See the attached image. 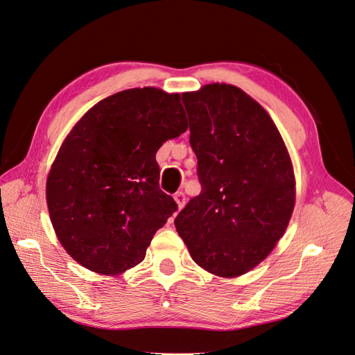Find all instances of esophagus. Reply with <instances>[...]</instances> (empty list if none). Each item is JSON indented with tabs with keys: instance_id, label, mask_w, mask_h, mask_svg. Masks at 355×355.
Masks as SVG:
<instances>
[{
	"instance_id": "esophagus-1",
	"label": "esophagus",
	"mask_w": 355,
	"mask_h": 355,
	"mask_svg": "<svg viewBox=\"0 0 355 355\" xmlns=\"http://www.w3.org/2000/svg\"><path fill=\"white\" fill-rule=\"evenodd\" d=\"M175 201H176V204H178V207H179V209H184L185 202H187V197H185L184 192H182V191H178L176 194H175Z\"/></svg>"
}]
</instances>
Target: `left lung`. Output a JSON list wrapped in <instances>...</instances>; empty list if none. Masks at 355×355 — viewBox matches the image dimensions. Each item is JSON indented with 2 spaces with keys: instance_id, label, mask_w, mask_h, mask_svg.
<instances>
[{
  "instance_id": "1",
  "label": "left lung",
  "mask_w": 355,
  "mask_h": 355,
  "mask_svg": "<svg viewBox=\"0 0 355 355\" xmlns=\"http://www.w3.org/2000/svg\"><path fill=\"white\" fill-rule=\"evenodd\" d=\"M200 196L176 219L178 234L204 270L239 277L283 237L295 207V175L271 116L230 84L182 94Z\"/></svg>"
}]
</instances>
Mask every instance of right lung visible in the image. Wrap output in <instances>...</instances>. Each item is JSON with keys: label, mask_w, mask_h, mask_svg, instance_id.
<instances>
[{"label": "right lung", "mask_w": 355, "mask_h": 355, "mask_svg": "<svg viewBox=\"0 0 355 355\" xmlns=\"http://www.w3.org/2000/svg\"><path fill=\"white\" fill-rule=\"evenodd\" d=\"M187 128L180 96L155 87L115 93L73 125L46 187L53 228L73 261L116 275L145 259L178 210L159 189L155 154Z\"/></svg>", "instance_id": "obj_1"}]
</instances>
